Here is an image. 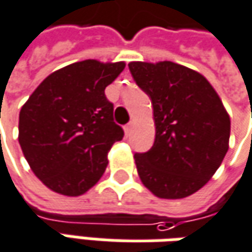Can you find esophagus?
Masks as SVG:
<instances>
[{
    "label": "esophagus",
    "mask_w": 252,
    "mask_h": 252,
    "mask_svg": "<svg viewBox=\"0 0 252 252\" xmlns=\"http://www.w3.org/2000/svg\"><path fill=\"white\" fill-rule=\"evenodd\" d=\"M124 131H126V136H128V135L131 133V131H132V123H128V124H126V126H124Z\"/></svg>",
    "instance_id": "esophagus-1"
}]
</instances>
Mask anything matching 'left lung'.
Masks as SVG:
<instances>
[{
    "label": "left lung",
    "instance_id": "left-lung-1",
    "mask_svg": "<svg viewBox=\"0 0 252 252\" xmlns=\"http://www.w3.org/2000/svg\"><path fill=\"white\" fill-rule=\"evenodd\" d=\"M129 71L150 96L156 139L135 153L139 177L163 199H180L212 179L228 151L230 120L205 76L172 61H133Z\"/></svg>",
    "mask_w": 252,
    "mask_h": 252
}]
</instances>
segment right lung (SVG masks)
<instances>
[{"label": "right lung", "mask_w": 252, "mask_h": 252, "mask_svg": "<svg viewBox=\"0 0 252 252\" xmlns=\"http://www.w3.org/2000/svg\"><path fill=\"white\" fill-rule=\"evenodd\" d=\"M126 64L84 60L36 87L19 114V143L35 176L52 191L79 196L95 186L108 151L124 131L113 120L105 89Z\"/></svg>", "instance_id": "1"}]
</instances>
